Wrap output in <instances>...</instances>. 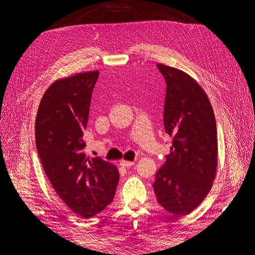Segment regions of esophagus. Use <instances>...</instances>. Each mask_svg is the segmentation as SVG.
I'll return each instance as SVG.
<instances>
[{"label": "esophagus", "instance_id": "1", "mask_svg": "<svg viewBox=\"0 0 255 255\" xmlns=\"http://www.w3.org/2000/svg\"><path fill=\"white\" fill-rule=\"evenodd\" d=\"M121 164L122 166H125V167H129V166H132L134 164V161H126V160H122L121 161Z\"/></svg>", "mask_w": 255, "mask_h": 255}]
</instances>
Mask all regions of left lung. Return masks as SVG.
<instances>
[{
    "instance_id": "8db88e82",
    "label": "left lung",
    "mask_w": 255,
    "mask_h": 255,
    "mask_svg": "<svg viewBox=\"0 0 255 255\" xmlns=\"http://www.w3.org/2000/svg\"><path fill=\"white\" fill-rule=\"evenodd\" d=\"M166 83L163 124L173 139L171 153L155 174L158 203L186 216L207 196L217 169V127L204 90L181 70L156 64Z\"/></svg>"
}]
</instances>
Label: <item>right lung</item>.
<instances>
[{
  "mask_svg": "<svg viewBox=\"0 0 255 255\" xmlns=\"http://www.w3.org/2000/svg\"><path fill=\"white\" fill-rule=\"evenodd\" d=\"M99 71L78 73L53 82L38 107L36 148L51 185L80 217L99 214L115 196L117 167L84 153L92 92Z\"/></svg>",
  "mask_w": 255,
  "mask_h": 255,
  "instance_id": "obj_1",
  "label": "right lung"
}]
</instances>
